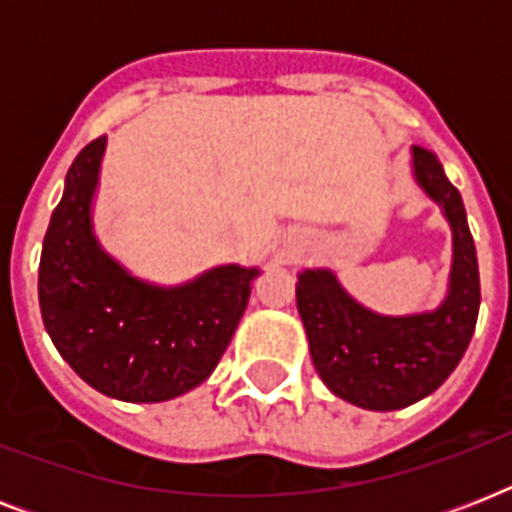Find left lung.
Here are the masks:
<instances>
[{
    "label": "left lung",
    "mask_w": 512,
    "mask_h": 512,
    "mask_svg": "<svg viewBox=\"0 0 512 512\" xmlns=\"http://www.w3.org/2000/svg\"><path fill=\"white\" fill-rule=\"evenodd\" d=\"M412 175L452 225V273L436 311L380 316L356 303L329 268L297 276V311L316 372L335 396L372 412L404 409L441 388L468 350L481 305L476 244L460 191L438 156L420 146L412 148Z\"/></svg>",
    "instance_id": "left-lung-1"
}]
</instances>
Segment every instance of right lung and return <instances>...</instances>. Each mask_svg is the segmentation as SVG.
Instances as JSON below:
<instances>
[{
  "mask_svg": "<svg viewBox=\"0 0 512 512\" xmlns=\"http://www.w3.org/2000/svg\"><path fill=\"white\" fill-rule=\"evenodd\" d=\"M106 138L84 146L66 175L39 260V308L58 353L103 396L156 404L215 372L260 268L217 265L177 287L132 276L92 231Z\"/></svg>",
  "mask_w": 512,
  "mask_h": 512,
  "instance_id": "add662e5",
  "label": "right lung"
}]
</instances>
